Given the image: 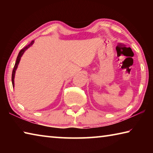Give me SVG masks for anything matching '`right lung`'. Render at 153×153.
<instances>
[{
	"label": "right lung",
	"instance_id": "add662e5",
	"mask_svg": "<svg viewBox=\"0 0 153 153\" xmlns=\"http://www.w3.org/2000/svg\"><path fill=\"white\" fill-rule=\"evenodd\" d=\"M33 43H34V40H32V42H31L29 45H27L26 46H25V47L19 51V54H18V56L17 57V59H16V62H15V66H14V68H13V72H12V84H13V87L14 88V86H15V84H14V79H15V71H16L17 69V67H18V65H19V61L21 60V58H22V56H23V55H24V53H25V51L27 50V49L28 48H30V46H32Z\"/></svg>",
	"mask_w": 153,
	"mask_h": 153
}]
</instances>
